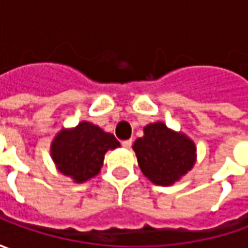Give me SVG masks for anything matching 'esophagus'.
Listing matches in <instances>:
<instances>
[{
    "mask_svg": "<svg viewBox=\"0 0 248 248\" xmlns=\"http://www.w3.org/2000/svg\"><path fill=\"white\" fill-rule=\"evenodd\" d=\"M121 145H123V148L129 149V148H131V145H132V140H131V139H127V140H123V142H121Z\"/></svg>",
    "mask_w": 248,
    "mask_h": 248,
    "instance_id": "esophagus-1",
    "label": "esophagus"
}]
</instances>
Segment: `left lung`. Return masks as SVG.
I'll use <instances>...</instances> for the list:
<instances>
[{
  "instance_id": "left-lung-1",
  "label": "left lung",
  "mask_w": 248,
  "mask_h": 248,
  "mask_svg": "<svg viewBox=\"0 0 248 248\" xmlns=\"http://www.w3.org/2000/svg\"><path fill=\"white\" fill-rule=\"evenodd\" d=\"M132 149L140 171L156 185H172L195 166V142L161 121L146 125L143 137L134 142Z\"/></svg>"
}]
</instances>
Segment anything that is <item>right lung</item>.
<instances>
[{
    "mask_svg": "<svg viewBox=\"0 0 248 248\" xmlns=\"http://www.w3.org/2000/svg\"><path fill=\"white\" fill-rule=\"evenodd\" d=\"M119 146L114 135L92 123L81 121L76 128L62 129L55 137L51 156L59 172L81 184L99 172L105 153Z\"/></svg>",
    "mask_w": 248,
    "mask_h": 248,
    "instance_id": "right-lung-1",
    "label": "right lung"
}]
</instances>
